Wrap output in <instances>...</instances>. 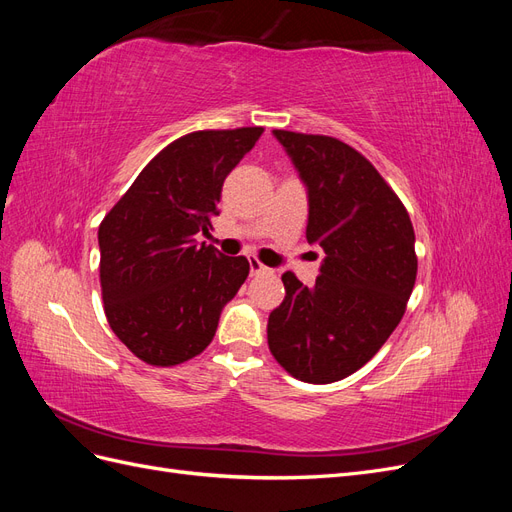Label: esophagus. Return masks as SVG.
<instances>
[{
	"label": "esophagus",
	"instance_id": "34e87169",
	"mask_svg": "<svg viewBox=\"0 0 512 512\" xmlns=\"http://www.w3.org/2000/svg\"><path fill=\"white\" fill-rule=\"evenodd\" d=\"M269 269L262 265V262L258 258H250V273L252 275H260V273H267Z\"/></svg>",
	"mask_w": 512,
	"mask_h": 512
}]
</instances>
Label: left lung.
Instances as JSON below:
<instances>
[{
	"instance_id": "left-lung-1",
	"label": "left lung",
	"mask_w": 512,
	"mask_h": 512,
	"mask_svg": "<svg viewBox=\"0 0 512 512\" xmlns=\"http://www.w3.org/2000/svg\"><path fill=\"white\" fill-rule=\"evenodd\" d=\"M307 192V241L324 252L316 284L284 273L269 350L290 376L329 384L361 369L395 331L416 280L406 207L359 151L331 136L273 130Z\"/></svg>"
}]
</instances>
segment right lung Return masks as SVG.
<instances>
[{"label": "right lung", "instance_id": "1", "mask_svg": "<svg viewBox=\"0 0 512 512\" xmlns=\"http://www.w3.org/2000/svg\"><path fill=\"white\" fill-rule=\"evenodd\" d=\"M262 128L181 136L153 158L98 230L104 314L138 359L170 367L203 352L250 273L245 256L198 243L222 185Z\"/></svg>", "mask_w": 512, "mask_h": 512}]
</instances>
